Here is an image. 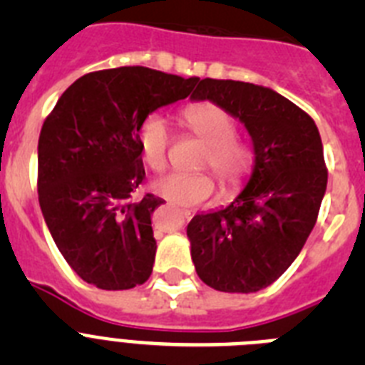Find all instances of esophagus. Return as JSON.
<instances>
[{"label": "esophagus", "mask_w": 365, "mask_h": 365, "mask_svg": "<svg viewBox=\"0 0 365 365\" xmlns=\"http://www.w3.org/2000/svg\"><path fill=\"white\" fill-rule=\"evenodd\" d=\"M180 212V215H182V219H185V221H190V219H192V212L190 210H179Z\"/></svg>", "instance_id": "1"}]
</instances>
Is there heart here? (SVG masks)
Segmentation results:
<instances>
[{"mask_svg":"<svg viewBox=\"0 0 365 365\" xmlns=\"http://www.w3.org/2000/svg\"><path fill=\"white\" fill-rule=\"evenodd\" d=\"M182 118L190 130L208 144L202 155V164H208L214 170L222 188H235L247 173L250 153L234 138L235 122L230 113L205 102L186 108ZM168 143V122L157 113L148 115L138 128V146L144 163L155 172L166 166ZM151 188L157 195L177 205H201L214 193V180L208 173L173 172L153 180Z\"/></svg>","mask_w":365,"mask_h":365,"instance_id":"b5f03b06","label":"heart"}]
</instances>
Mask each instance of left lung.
Returning <instances> with one entry per match:
<instances>
[{
  "label": "left lung",
  "mask_w": 365,
  "mask_h": 365,
  "mask_svg": "<svg viewBox=\"0 0 365 365\" xmlns=\"http://www.w3.org/2000/svg\"><path fill=\"white\" fill-rule=\"evenodd\" d=\"M192 100L227 109L247 128L254 164L234 201L201 212L186 234L197 276L221 292H257L292 265L327 188L320 131L307 113L265 86L205 78Z\"/></svg>",
  "instance_id": "obj_1"
}]
</instances>
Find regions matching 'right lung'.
Instances as JSON below:
<instances>
[{
	"mask_svg": "<svg viewBox=\"0 0 365 365\" xmlns=\"http://www.w3.org/2000/svg\"><path fill=\"white\" fill-rule=\"evenodd\" d=\"M199 78L148 67L83 74L66 89L38 140V197L58 250L83 282L125 291L151 276V214L164 199L133 192L144 179L138 128L185 100Z\"/></svg>",
	"mask_w": 365,
	"mask_h": 365,
	"instance_id": "1",
	"label": "right lung"
}]
</instances>
